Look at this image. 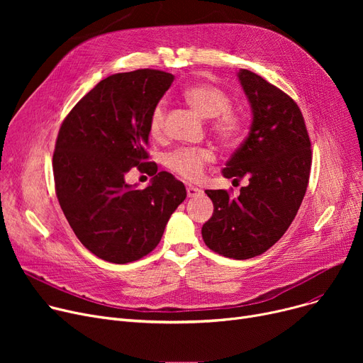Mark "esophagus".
<instances>
[{"mask_svg": "<svg viewBox=\"0 0 363 363\" xmlns=\"http://www.w3.org/2000/svg\"><path fill=\"white\" fill-rule=\"evenodd\" d=\"M200 194H201V189H199V188H196V186H191V185L186 186V196H188L189 199H194V197H197V196H200Z\"/></svg>", "mask_w": 363, "mask_h": 363, "instance_id": "34e87169", "label": "esophagus"}]
</instances>
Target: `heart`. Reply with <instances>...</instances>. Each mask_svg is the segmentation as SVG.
<instances>
[{"mask_svg":"<svg viewBox=\"0 0 363 363\" xmlns=\"http://www.w3.org/2000/svg\"><path fill=\"white\" fill-rule=\"evenodd\" d=\"M185 103L199 111L203 118L212 119L211 129L223 143H234L240 138L244 122L240 113L230 108V97L218 86L211 84H194L182 92ZM166 107L159 103L151 111L150 133L160 137L164 130ZM211 148H189L181 147L167 152L164 164L169 170L186 181H197L201 178L207 163L213 160Z\"/></svg>","mask_w":363,"mask_h":363,"instance_id":"1","label":"heart"}]
</instances>
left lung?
Listing matches in <instances>:
<instances>
[{"label": "left lung", "mask_w": 363, "mask_h": 363, "mask_svg": "<svg viewBox=\"0 0 363 363\" xmlns=\"http://www.w3.org/2000/svg\"><path fill=\"white\" fill-rule=\"evenodd\" d=\"M237 76L253 119L222 175L234 181L249 177V185L237 199L225 189H206L213 215L201 235L211 250L244 260L271 249L289 230L306 193L312 151L294 100L250 70L241 69Z\"/></svg>", "instance_id": "left-lung-1"}]
</instances>
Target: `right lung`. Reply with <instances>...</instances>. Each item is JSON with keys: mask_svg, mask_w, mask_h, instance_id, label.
Listing matches in <instances>:
<instances>
[{"mask_svg": "<svg viewBox=\"0 0 363 363\" xmlns=\"http://www.w3.org/2000/svg\"><path fill=\"white\" fill-rule=\"evenodd\" d=\"M175 76L152 69L116 73L76 104L59 130L52 156L55 194L74 235L110 263L135 262L157 247L185 200L182 182L147 162L150 116ZM152 176L144 190L124 175Z\"/></svg>", "mask_w": 363, "mask_h": 363, "instance_id": "add662e5", "label": "right lung"}]
</instances>
